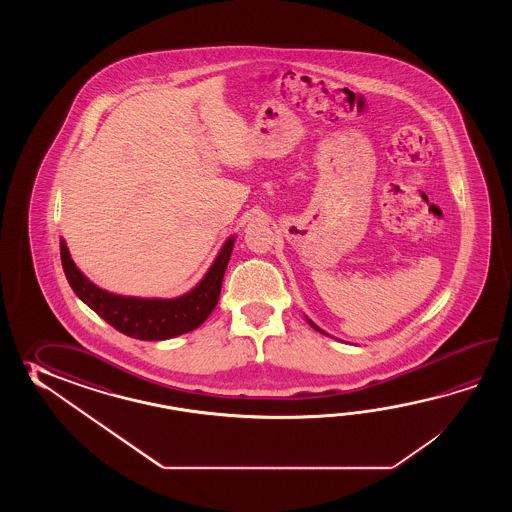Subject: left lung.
<instances>
[{
    "label": "left lung",
    "instance_id": "obj_1",
    "mask_svg": "<svg viewBox=\"0 0 512 512\" xmlns=\"http://www.w3.org/2000/svg\"><path fill=\"white\" fill-rule=\"evenodd\" d=\"M309 324H311V326L315 327L316 331H320V333H324V331H322V329H320V327H316L315 324H313V322H311V320H309ZM324 335H326V333H324Z\"/></svg>",
    "mask_w": 512,
    "mask_h": 512
}]
</instances>
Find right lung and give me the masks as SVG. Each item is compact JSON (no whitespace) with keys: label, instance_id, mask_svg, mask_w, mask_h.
<instances>
[{"label":"right lung","instance_id":"1","mask_svg":"<svg viewBox=\"0 0 512 512\" xmlns=\"http://www.w3.org/2000/svg\"><path fill=\"white\" fill-rule=\"evenodd\" d=\"M234 240L230 238L196 289L174 300H144L98 289L71 260L60 241V258L67 282L78 298L120 333L139 340H166L201 326L218 304L221 283L229 265Z\"/></svg>","mask_w":512,"mask_h":512}]
</instances>
